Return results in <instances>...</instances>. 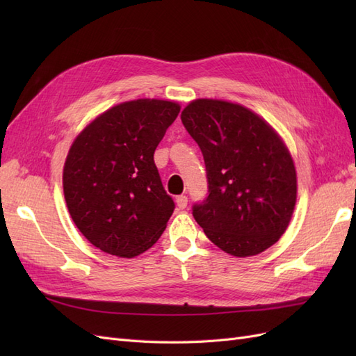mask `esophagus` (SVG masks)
<instances>
[{"label": "esophagus", "mask_w": 356, "mask_h": 356, "mask_svg": "<svg viewBox=\"0 0 356 356\" xmlns=\"http://www.w3.org/2000/svg\"><path fill=\"white\" fill-rule=\"evenodd\" d=\"M175 202H177V207H178L179 209H186V208H187V202H188V199H187V196L181 195V196H177Z\"/></svg>", "instance_id": "obj_1"}]
</instances>
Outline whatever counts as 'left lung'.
Segmentation results:
<instances>
[{
	"mask_svg": "<svg viewBox=\"0 0 356 356\" xmlns=\"http://www.w3.org/2000/svg\"><path fill=\"white\" fill-rule=\"evenodd\" d=\"M181 120L207 166L208 196L193 204V217L224 252L266 251L285 233L297 199L284 141L261 117L227 101H193Z\"/></svg>",
	"mask_w": 356,
	"mask_h": 356,
	"instance_id": "left-lung-1",
	"label": "left lung"
}]
</instances>
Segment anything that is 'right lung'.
<instances>
[{
	"label": "right lung",
	"mask_w": 356,
	"mask_h": 356,
	"mask_svg": "<svg viewBox=\"0 0 356 356\" xmlns=\"http://www.w3.org/2000/svg\"><path fill=\"white\" fill-rule=\"evenodd\" d=\"M179 110L161 99L118 104L72 143L63 195L77 229L101 251L132 258L165 232L175 203L161 184L154 152Z\"/></svg>",
	"instance_id": "obj_1"
}]
</instances>
